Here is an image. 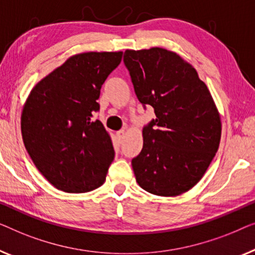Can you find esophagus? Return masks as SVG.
<instances>
[{
  "label": "esophagus",
  "mask_w": 255,
  "mask_h": 255,
  "mask_svg": "<svg viewBox=\"0 0 255 255\" xmlns=\"http://www.w3.org/2000/svg\"><path fill=\"white\" fill-rule=\"evenodd\" d=\"M125 135H126V130H125V129H121V130L117 131V136L120 141H123V139L125 138Z\"/></svg>",
  "instance_id": "esophagus-1"
}]
</instances>
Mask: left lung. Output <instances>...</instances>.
Here are the masks:
<instances>
[{
	"mask_svg": "<svg viewBox=\"0 0 255 255\" xmlns=\"http://www.w3.org/2000/svg\"><path fill=\"white\" fill-rule=\"evenodd\" d=\"M124 61L138 100L156 114L131 160L136 181L151 194L180 195L198 184L216 155L221 114L195 68L175 52L127 49Z\"/></svg>",
	"mask_w": 255,
	"mask_h": 255,
	"instance_id": "8db88e82",
	"label": "left lung"
}]
</instances>
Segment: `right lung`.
<instances>
[{"label": "right lung", "mask_w": 255, "mask_h": 255, "mask_svg": "<svg viewBox=\"0 0 255 255\" xmlns=\"http://www.w3.org/2000/svg\"><path fill=\"white\" fill-rule=\"evenodd\" d=\"M123 52H87L68 57L39 81L20 116L23 142L39 172L67 193L102 186L114 159L110 132L93 112L100 89Z\"/></svg>", "instance_id": "right-lung-1"}]
</instances>
